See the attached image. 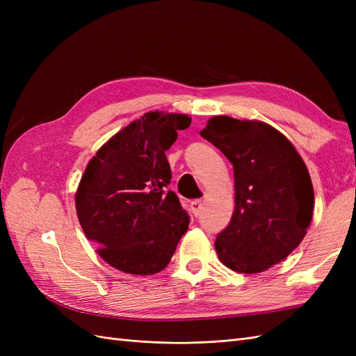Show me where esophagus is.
I'll return each mask as SVG.
<instances>
[{"label": "esophagus", "mask_w": 356, "mask_h": 356, "mask_svg": "<svg viewBox=\"0 0 356 356\" xmlns=\"http://www.w3.org/2000/svg\"><path fill=\"white\" fill-rule=\"evenodd\" d=\"M190 208H191V212L195 213V217H197V215H200V211H202V200H193L190 203Z\"/></svg>", "instance_id": "esophagus-1"}]
</instances>
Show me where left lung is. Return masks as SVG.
Instances as JSON below:
<instances>
[{
    "mask_svg": "<svg viewBox=\"0 0 356 356\" xmlns=\"http://www.w3.org/2000/svg\"><path fill=\"white\" fill-rule=\"evenodd\" d=\"M200 135L234 169V212L215 241L220 261L239 273L281 263L303 241L314 217V186L303 159L264 122L215 115Z\"/></svg>",
    "mask_w": 356,
    "mask_h": 356,
    "instance_id": "obj_1",
    "label": "left lung"
}]
</instances>
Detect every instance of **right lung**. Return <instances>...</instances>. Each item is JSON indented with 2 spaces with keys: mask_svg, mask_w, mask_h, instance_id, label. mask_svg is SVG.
<instances>
[{
  "mask_svg": "<svg viewBox=\"0 0 356 356\" xmlns=\"http://www.w3.org/2000/svg\"><path fill=\"white\" fill-rule=\"evenodd\" d=\"M187 114L149 111L106 141L75 191L81 229L104 261L129 275L163 270L188 229L178 196L168 191L165 152L187 129Z\"/></svg>",
  "mask_w": 356,
  "mask_h": 356,
  "instance_id": "obj_1",
  "label": "right lung"
}]
</instances>
